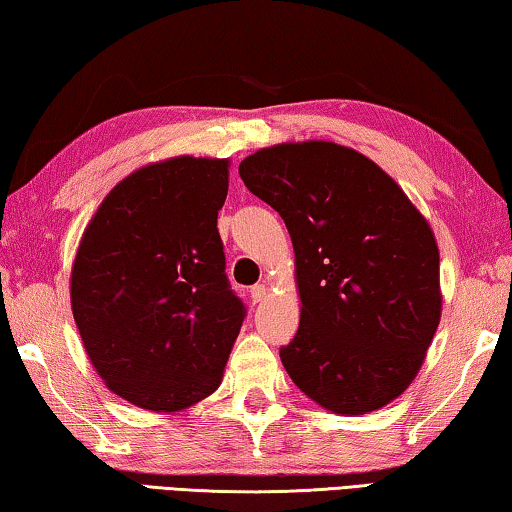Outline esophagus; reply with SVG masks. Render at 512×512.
Wrapping results in <instances>:
<instances>
[{"mask_svg": "<svg viewBox=\"0 0 512 512\" xmlns=\"http://www.w3.org/2000/svg\"><path fill=\"white\" fill-rule=\"evenodd\" d=\"M267 286L265 283H256L254 288H251V299H254V304H261V301H265V297H267Z\"/></svg>", "mask_w": 512, "mask_h": 512, "instance_id": "esophagus-1", "label": "esophagus"}]
</instances>
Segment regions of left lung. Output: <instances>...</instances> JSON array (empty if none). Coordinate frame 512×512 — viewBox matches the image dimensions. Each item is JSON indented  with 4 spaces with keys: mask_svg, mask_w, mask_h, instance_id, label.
Instances as JSON below:
<instances>
[{
    "mask_svg": "<svg viewBox=\"0 0 512 512\" xmlns=\"http://www.w3.org/2000/svg\"><path fill=\"white\" fill-rule=\"evenodd\" d=\"M286 222L301 299L281 363L335 415H367L420 372L440 324V251L397 181L356 149L281 142L238 167Z\"/></svg>",
    "mask_w": 512,
    "mask_h": 512,
    "instance_id": "1",
    "label": "left lung"
}]
</instances>
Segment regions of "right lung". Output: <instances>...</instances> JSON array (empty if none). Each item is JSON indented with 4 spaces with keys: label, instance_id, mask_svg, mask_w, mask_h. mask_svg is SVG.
<instances>
[{
    "label": "right lung",
    "instance_id": "obj_1",
    "mask_svg": "<svg viewBox=\"0 0 512 512\" xmlns=\"http://www.w3.org/2000/svg\"><path fill=\"white\" fill-rule=\"evenodd\" d=\"M229 158L174 156L131 172L83 231L70 301L108 390L179 413L220 388L245 306L224 274L217 211Z\"/></svg>",
    "mask_w": 512,
    "mask_h": 512
}]
</instances>
